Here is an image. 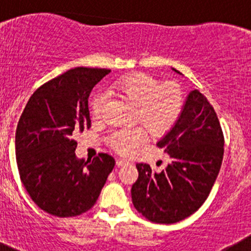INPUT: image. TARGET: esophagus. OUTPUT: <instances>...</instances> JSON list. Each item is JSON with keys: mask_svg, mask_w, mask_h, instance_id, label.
Here are the masks:
<instances>
[{"mask_svg": "<svg viewBox=\"0 0 251 251\" xmlns=\"http://www.w3.org/2000/svg\"><path fill=\"white\" fill-rule=\"evenodd\" d=\"M126 164H127V160H125V159H117V165L118 166L126 165Z\"/></svg>", "mask_w": 251, "mask_h": 251, "instance_id": "esophagus-1", "label": "esophagus"}]
</instances>
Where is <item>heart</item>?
Returning a JSON list of instances; mask_svg holds the SVG:
<instances>
[{"label":"heart","instance_id":"1","mask_svg":"<svg viewBox=\"0 0 251 251\" xmlns=\"http://www.w3.org/2000/svg\"><path fill=\"white\" fill-rule=\"evenodd\" d=\"M111 93L125 98L135 105V120H140L153 135L168 132L179 117L183 107V94L172 85H163L144 73H133L120 77L112 85ZM105 99L96 96L91 100V112L100 118ZM146 132L143 127L118 129L108 138L109 145L123 154H129L143 145Z\"/></svg>","mask_w":251,"mask_h":251}]
</instances>
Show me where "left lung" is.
Wrapping results in <instances>:
<instances>
[{
	"label": "left lung",
	"mask_w": 251,
	"mask_h": 251,
	"mask_svg": "<svg viewBox=\"0 0 251 251\" xmlns=\"http://www.w3.org/2000/svg\"><path fill=\"white\" fill-rule=\"evenodd\" d=\"M157 145L171 163L159 174L152 172L149 164H137L139 176L131 189L132 201L149 221L171 224L201 208L223 160L224 138L217 114L200 91H190L177 122Z\"/></svg>",
	"instance_id": "left-lung-1"
}]
</instances>
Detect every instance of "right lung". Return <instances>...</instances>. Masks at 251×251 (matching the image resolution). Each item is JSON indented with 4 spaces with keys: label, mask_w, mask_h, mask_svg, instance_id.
I'll list each match as a JSON object with an SVG mask.
<instances>
[{
    "label": "right lung",
    "mask_w": 251,
    "mask_h": 251,
    "mask_svg": "<svg viewBox=\"0 0 251 251\" xmlns=\"http://www.w3.org/2000/svg\"><path fill=\"white\" fill-rule=\"evenodd\" d=\"M109 70L75 67L37 88L17 124L16 162L39 208L73 217L96 204L116 162L107 153L77 158L74 135L91 127L88 98Z\"/></svg>",
    "instance_id": "obj_1"
}]
</instances>
